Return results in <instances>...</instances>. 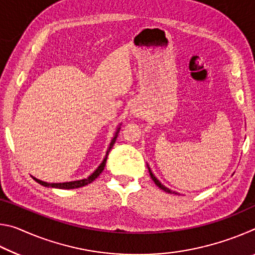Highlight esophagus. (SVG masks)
Returning <instances> with one entry per match:
<instances>
[{
    "mask_svg": "<svg viewBox=\"0 0 255 255\" xmlns=\"http://www.w3.org/2000/svg\"><path fill=\"white\" fill-rule=\"evenodd\" d=\"M131 114L135 116L136 118H143L144 117V112L141 111L140 109H138L137 107H133L131 109Z\"/></svg>",
    "mask_w": 255,
    "mask_h": 255,
    "instance_id": "1",
    "label": "esophagus"
}]
</instances>
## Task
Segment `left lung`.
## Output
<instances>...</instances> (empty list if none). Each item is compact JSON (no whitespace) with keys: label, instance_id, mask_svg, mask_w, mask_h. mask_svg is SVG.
<instances>
[{"label":"left lung","instance_id":"8db88e82","mask_svg":"<svg viewBox=\"0 0 255 255\" xmlns=\"http://www.w3.org/2000/svg\"><path fill=\"white\" fill-rule=\"evenodd\" d=\"M147 167H148V172H149V175H150V178H152V180L154 181L155 184H156L159 189H162L163 191H165V192H167V193H174V195H176V192L172 191V190H170L169 188H166L165 185H163L161 182H159V181L156 179V176H155V175L153 174V172L150 171V169H149V166H148V165H147Z\"/></svg>","mask_w":255,"mask_h":255}]
</instances>
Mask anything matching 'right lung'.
<instances>
[{"mask_svg": "<svg viewBox=\"0 0 255 255\" xmlns=\"http://www.w3.org/2000/svg\"><path fill=\"white\" fill-rule=\"evenodd\" d=\"M120 126H122V124H119L117 130H116L115 135H114V138H112L111 141H110L109 147H108V149H107L106 156H105V158H103V161L101 162L100 165H99V166L97 167V169L94 170L93 173L90 174L86 179L76 180V181H70V182H62V183H49V182H45V181H41V180H39V179L34 178V176H32V179H33L34 181H36V182L39 183V184L44 185V187H47V188H56V189H76V188L84 187V185L93 182V181L96 180L99 175H100V173L103 171V169H105L106 162H107V158H108V155H109L110 149H111L112 147H114V144L116 143V139H117V136H118V133H119V131H120Z\"/></svg>", "mask_w": 255, "mask_h": 255, "instance_id": "obj_1", "label": "right lung"}]
</instances>
